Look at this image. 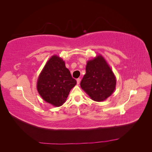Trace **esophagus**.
<instances>
[{
	"mask_svg": "<svg viewBox=\"0 0 152 152\" xmlns=\"http://www.w3.org/2000/svg\"><path fill=\"white\" fill-rule=\"evenodd\" d=\"M80 82V78H79V79H77V84H78V85L79 84Z\"/></svg>",
	"mask_w": 152,
	"mask_h": 152,
	"instance_id": "obj_1",
	"label": "esophagus"
}]
</instances>
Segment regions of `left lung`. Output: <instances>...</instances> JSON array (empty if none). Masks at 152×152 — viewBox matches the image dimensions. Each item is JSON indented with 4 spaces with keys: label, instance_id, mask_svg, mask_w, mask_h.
I'll list each match as a JSON object with an SVG mask.
<instances>
[{
    "label": "left lung",
    "instance_id": "obj_1",
    "mask_svg": "<svg viewBox=\"0 0 152 152\" xmlns=\"http://www.w3.org/2000/svg\"><path fill=\"white\" fill-rule=\"evenodd\" d=\"M80 87L95 102L107 99L115 89L116 77L102 55L87 61Z\"/></svg>",
    "mask_w": 152,
    "mask_h": 152
}]
</instances>
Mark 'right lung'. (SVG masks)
<instances>
[{
    "label": "right lung",
    "mask_w": 152,
    "mask_h": 152,
    "mask_svg": "<svg viewBox=\"0 0 152 152\" xmlns=\"http://www.w3.org/2000/svg\"><path fill=\"white\" fill-rule=\"evenodd\" d=\"M76 84L63 59L53 55L40 73L37 89L45 102L59 107L66 102L70 90Z\"/></svg>",
    "instance_id": "right-lung-1"
}]
</instances>
